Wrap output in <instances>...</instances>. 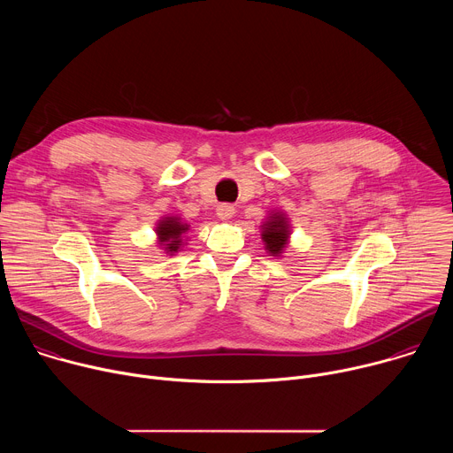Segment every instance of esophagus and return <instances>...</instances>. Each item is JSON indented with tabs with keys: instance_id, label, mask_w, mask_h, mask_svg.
<instances>
[{
	"instance_id": "esophagus-1",
	"label": "esophagus",
	"mask_w": 453,
	"mask_h": 453,
	"mask_svg": "<svg viewBox=\"0 0 453 453\" xmlns=\"http://www.w3.org/2000/svg\"><path fill=\"white\" fill-rule=\"evenodd\" d=\"M233 215H234V208H233L231 204H220V206L217 208V217H219L220 220H224V222L231 220Z\"/></svg>"
}]
</instances>
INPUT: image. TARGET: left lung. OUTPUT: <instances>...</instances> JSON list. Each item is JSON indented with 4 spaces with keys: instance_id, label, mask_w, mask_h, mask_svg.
Instances as JSON below:
<instances>
[{
    "instance_id": "8db88e82",
    "label": "left lung",
    "mask_w": 453,
    "mask_h": 453,
    "mask_svg": "<svg viewBox=\"0 0 453 453\" xmlns=\"http://www.w3.org/2000/svg\"><path fill=\"white\" fill-rule=\"evenodd\" d=\"M260 229L267 254L274 257H283L292 234V224L288 215L285 211L273 210L271 213H267Z\"/></svg>"
}]
</instances>
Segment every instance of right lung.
Returning <instances> with one entry per match:
<instances>
[{"label": "right lung", "mask_w": 453, "mask_h": 453, "mask_svg": "<svg viewBox=\"0 0 453 453\" xmlns=\"http://www.w3.org/2000/svg\"><path fill=\"white\" fill-rule=\"evenodd\" d=\"M189 229V224L182 222L179 215H165L156 222V243L157 247L168 254L175 256L188 242L186 233Z\"/></svg>", "instance_id": "1"}]
</instances>
